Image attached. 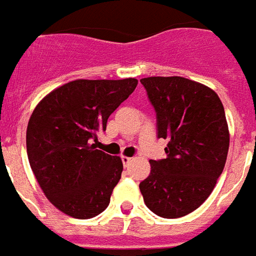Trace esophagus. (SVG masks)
I'll return each instance as SVG.
<instances>
[{"label": "esophagus", "instance_id": "esophagus-1", "mask_svg": "<svg viewBox=\"0 0 256 256\" xmlns=\"http://www.w3.org/2000/svg\"><path fill=\"white\" fill-rule=\"evenodd\" d=\"M122 162H123V166L128 167L132 162H133V158H128V156H122Z\"/></svg>", "mask_w": 256, "mask_h": 256}]
</instances>
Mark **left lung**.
Segmentation results:
<instances>
[{"mask_svg":"<svg viewBox=\"0 0 256 256\" xmlns=\"http://www.w3.org/2000/svg\"><path fill=\"white\" fill-rule=\"evenodd\" d=\"M140 82L156 111L158 137L168 140L167 158L150 160V174L140 190L152 212L180 218L206 202L224 172L229 150L225 110L214 90L190 79Z\"/></svg>","mask_w":256,"mask_h":256,"instance_id":"left-lung-1","label":"left lung"}]
</instances>
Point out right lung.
<instances>
[{
    "label": "right lung",
    "instance_id": "add662e5",
    "mask_svg": "<svg viewBox=\"0 0 256 256\" xmlns=\"http://www.w3.org/2000/svg\"><path fill=\"white\" fill-rule=\"evenodd\" d=\"M137 84L134 78L76 79L52 90L31 114L26 133L31 170L64 214L88 220L108 207L123 163L93 142Z\"/></svg>",
    "mask_w": 256,
    "mask_h": 256
}]
</instances>
